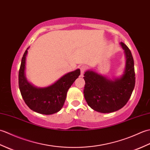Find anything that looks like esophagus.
Here are the masks:
<instances>
[{
  "label": "esophagus",
  "mask_w": 150,
  "mask_h": 150,
  "mask_svg": "<svg viewBox=\"0 0 150 150\" xmlns=\"http://www.w3.org/2000/svg\"><path fill=\"white\" fill-rule=\"evenodd\" d=\"M80 69H81V74L82 75L83 73L86 71V70L87 69V67L86 66H81L80 67Z\"/></svg>",
  "instance_id": "esophagus-1"
}]
</instances>
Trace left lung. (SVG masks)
I'll return each instance as SVG.
<instances>
[{"mask_svg":"<svg viewBox=\"0 0 150 150\" xmlns=\"http://www.w3.org/2000/svg\"><path fill=\"white\" fill-rule=\"evenodd\" d=\"M126 57L123 74L109 79L93 70L84 75L86 82L84 95L88 106L98 112L111 113L123 108L128 103L135 84L134 61L131 51L120 42Z\"/></svg>","mask_w":150,"mask_h":150,"instance_id":"obj_1","label":"left lung"}]
</instances>
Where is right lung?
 Here are the masks:
<instances>
[{
  "label": "right lung",
  "mask_w": 150,
  "mask_h": 150,
  "mask_svg": "<svg viewBox=\"0 0 150 150\" xmlns=\"http://www.w3.org/2000/svg\"><path fill=\"white\" fill-rule=\"evenodd\" d=\"M21 60L18 73V86L22 97L31 110L44 115L58 112L63 107L67 92L81 74L79 69L66 73L59 80L47 87H36L28 81L26 76V60L28 50Z\"/></svg>",
  "instance_id": "1"
}]
</instances>
